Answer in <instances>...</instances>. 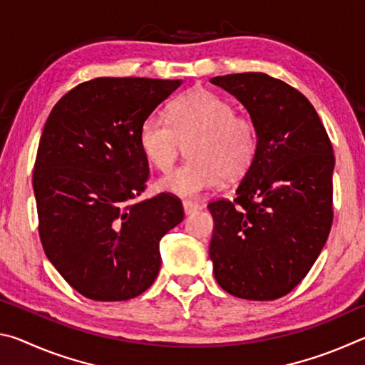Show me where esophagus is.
Wrapping results in <instances>:
<instances>
[{
  "label": "esophagus",
  "instance_id": "34e87169",
  "mask_svg": "<svg viewBox=\"0 0 365 365\" xmlns=\"http://www.w3.org/2000/svg\"><path fill=\"white\" fill-rule=\"evenodd\" d=\"M200 209H201V206L197 205V202H193V201H183V211H185V214H187V215L193 214V212H196V211H200Z\"/></svg>",
  "mask_w": 365,
  "mask_h": 365
}]
</instances>
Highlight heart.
<instances>
[{
	"mask_svg": "<svg viewBox=\"0 0 365 365\" xmlns=\"http://www.w3.org/2000/svg\"><path fill=\"white\" fill-rule=\"evenodd\" d=\"M169 119L151 114L138 130L140 150L148 164L168 172L183 143L190 160L160 178L159 188L182 197H196L217 187L222 178L237 180L251 168L257 151L256 125L235 114L224 98L195 88L172 103Z\"/></svg>",
	"mask_w": 365,
	"mask_h": 365,
	"instance_id": "heart-1",
	"label": "heart"
}]
</instances>
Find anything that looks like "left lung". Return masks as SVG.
<instances>
[{
  "mask_svg": "<svg viewBox=\"0 0 365 365\" xmlns=\"http://www.w3.org/2000/svg\"><path fill=\"white\" fill-rule=\"evenodd\" d=\"M211 83L233 95L257 132V151L233 201L209 202V257L237 298L270 301L304 279L329 238L335 156L319 114L298 90L262 72Z\"/></svg>",
  "mask_w": 365,
  "mask_h": 365,
  "instance_id": "8db88e82",
  "label": "left lung"
}]
</instances>
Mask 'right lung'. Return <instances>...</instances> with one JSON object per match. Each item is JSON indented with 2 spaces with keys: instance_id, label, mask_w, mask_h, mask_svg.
<instances>
[{
  "instance_id": "1",
  "label": "right lung",
  "mask_w": 365,
  "mask_h": 365,
  "mask_svg": "<svg viewBox=\"0 0 365 365\" xmlns=\"http://www.w3.org/2000/svg\"><path fill=\"white\" fill-rule=\"evenodd\" d=\"M182 80L100 77L66 93L43 128L34 170L45 255L95 301L146 292L160 269L159 242L183 220L177 197L143 193L150 168L141 122Z\"/></svg>"
}]
</instances>
